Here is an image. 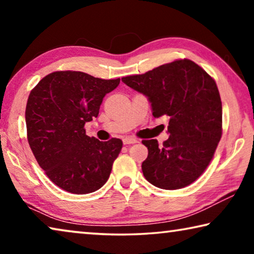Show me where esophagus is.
Instances as JSON below:
<instances>
[{"label":"esophagus","instance_id":"1","mask_svg":"<svg viewBox=\"0 0 254 254\" xmlns=\"http://www.w3.org/2000/svg\"><path fill=\"white\" fill-rule=\"evenodd\" d=\"M139 140L135 139V137H131V136H124L123 137V143L124 144H132V143H137Z\"/></svg>","mask_w":254,"mask_h":254}]
</instances>
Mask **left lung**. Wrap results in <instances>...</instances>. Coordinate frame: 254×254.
I'll list each match as a JSON object with an SVG mask.
<instances>
[{
    "instance_id": "8db88e82",
    "label": "left lung",
    "mask_w": 254,
    "mask_h": 254,
    "mask_svg": "<svg viewBox=\"0 0 254 254\" xmlns=\"http://www.w3.org/2000/svg\"><path fill=\"white\" fill-rule=\"evenodd\" d=\"M122 81L148 97L152 115L169 117L162 145L143 140L142 173L161 189L184 188L207 168L222 136V102L215 80L189 59L175 60Z\"/></svg>"
}]
</instances>
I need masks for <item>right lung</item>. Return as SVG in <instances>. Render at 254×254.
<instances>
[{
  "label": "right lung",
  "instance_id": "add662e5",
  "mask_svg": "<svg viewBox=\"0 0 254 254\" xmlns=\"http://www.w3.org/2000/svg\"><path fill=\"white\" fill-rule=\"evenodd\" d=\"M119 84L120 78L55 71L30 93L25 109L29 145L48 178L64 190L89 194L109 179L122 141L102 142L86 135L84 126L97 118L103 98Z\"/></svg>",
  "mask_w": 254,
  "mask_h": 254
}]
</instances>
